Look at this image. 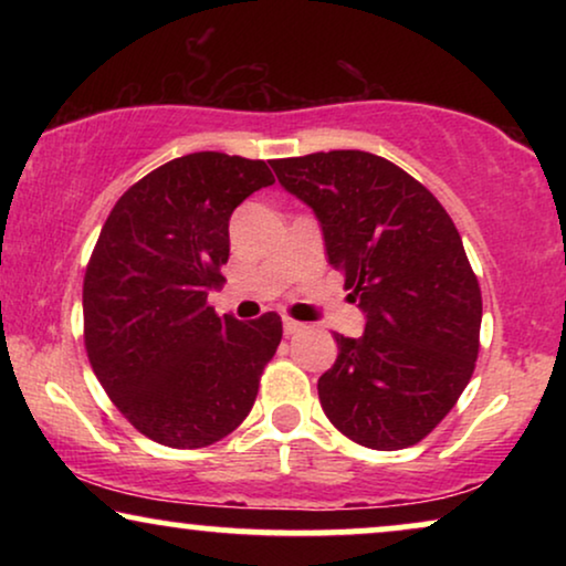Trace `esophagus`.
Here are the masks:
<instances>
[{
	"label": "esophagus",
	"instance_id": "esophagus-1",
	"mask_svg": "<svg viewBox=\"0 0 566 566\" xmlns=\"http://www.w3.org/2000/svg\"><path fill=\"white\" fill-rule=\"evenodd\" d=\"M301 329H304V324L291 319V316H283V332H285V335H296V332H301Z\"/></svg>",
	"mask_w": 566,
	"mask_h": 566
}]
</instances>
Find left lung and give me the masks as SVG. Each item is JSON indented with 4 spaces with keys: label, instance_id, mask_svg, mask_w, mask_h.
<instances>
[{
    "label": "left lung",
    "instance_id": "left-lung-1",
    "mask_svg": "<svg viewBox=\"0 0 566 566\" xmlns=\"http://www.w3.org/2000/svg\"><path fill=\"white\" fill-rule=\"evenodd\" d=\"M322 223L329 265L366 314L363 337L337 339L319 378L329 422L376 451L432 432L467 389L479 355L482 291L459 229L432 192L368 151L270 161Z\"/></svg>",
    "mask_w": 566,
    "mask_h": 566
}]
</instances>
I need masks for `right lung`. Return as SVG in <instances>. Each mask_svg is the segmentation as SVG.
Masks as SVG:
<instances>
[{"label":"right lung","mask_w":566,"mask_h":566,"mask_svg":"<svg viewBox=\"0 0 566 566\" xmlns=\"http://www.w3.org/2000/svg\"><path fill=\"white\" fill-rule=\"evenodd\" d=\"M262 159L196 151L123 192L84 273V347L107 397L169 448H203L250 415L283 337L275 312L239 322L208 306L229 219L273 185Z\"/></svg>","instance_id":"1"}]
</instances>
